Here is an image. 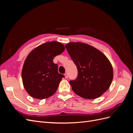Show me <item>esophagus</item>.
<instances>
[{
	"instance_id": "esophagus-1",
	"label": "esophagus",
	"mask_w": 133,
	"mask_h": 133,
	"mask_svg": "<svg viewBox=\"0 0 133 133\" xmlns=\"http://www.w3.org/2000/svg\"><path fill=\"white\" fill-rule=\"evenodd\" d=\"M64 76H65V78L66 79H67L68 78V74L67 73H65V74H64Z\"/></svg>"
}]
</instances>
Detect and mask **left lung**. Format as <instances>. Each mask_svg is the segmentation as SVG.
I'll return each instance as SVG.
<instances>
[{"mask_svg": "<svg viewBox=\"0 0 133 133\" xmlns=\"http://www.w3.org/2000/svg\"><path fill=\"white\" fill-rule=\"evenodd\" d=\"M65 46L78 72L76 80L70 81L72 89L84 99L100 97L109 89L113 79V69L109 60L88 44L70 42Z\"/></svg>", "mask_w": 133, "mask_h": 133, "instance_id": "left-lung-1", "label": "left lung"}]
</instances>
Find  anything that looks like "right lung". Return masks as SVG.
Masks as SVG:
<instances>
[{
	"label": "right lung",
	"mask_w": 133,
	"mask_h": 133,
	"mask_svg": "<svg viewBox=\"0 0 133 133\" xmlns=\"http://www.w3.org/2000/svg\"><path fill=\"white\" fill-rule=\"evenodd\" d=\"M65 49L63 44L48 42L35 48L24 63L22 78L24 87L31 97L46 99L57 91L64 75L58 73L53 58Z\"/></svg>",
	"instance_id": "1"
}]
</instances>
